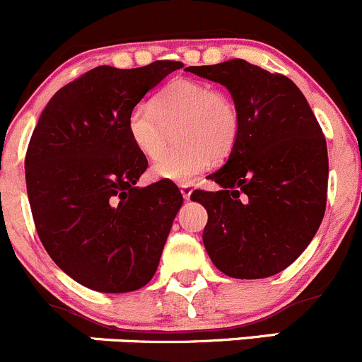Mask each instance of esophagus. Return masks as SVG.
I'll return each instance as SVG.
<instances>
[{"mask_svg":"<svg viewBox=\"0 0 362 362\" xmlns=\"http://www.w3.org/2000/svg\"><path fill=\"white\" fill-rule=\"evenodd\" d=\"M180 189H181V195H182V199L185 200H189V197H192V186L189 185H181L180 186Z\"/></svg>","mask_w":362,"mask_h":362,"instance_id":"esophagus-1","label":"esophagus"}]
</instances>
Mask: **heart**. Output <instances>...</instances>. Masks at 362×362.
<instances>
[{
  "mask_svg": "<svg viewBox=\"0 0 362 362\" xmlns=\"http://www.w3.org/2000/svg\"><path fill=\"white\" fill-rule=\"evenodd\" d=\"M176 126L182 148L158 157L151 165V176L188 185L209 169L214 156L223 158L234 149L239 135L238 109L211 84L176 78L158 91L153 105L141 102L128 114L132 142L148 158H156Z\"/></svg>",
  "mask_w": 362,
  "mask_h": 362,
  "instance_id": "b5f03b06",
  "label": "heart"
}]
</instances>
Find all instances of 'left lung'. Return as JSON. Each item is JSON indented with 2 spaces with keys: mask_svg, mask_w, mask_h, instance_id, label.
<instances>
[{
  "mask_svg": "<svg viewBox=\"0 0 362 362\" xmlns=\"http://www.w3.org/2000/svg\"><path fill=\"white\" fill-rule=\"evenodd\" d=\"M230 91L239 135L228 160L195 189L207 211L202 241L227 276L259 280L291 266L317 234L327 200L324 134L298 86L245 59L189 66Z\"/></svg>",
  "mask_w": 362,
  "mask_h": 362,
  "instance_id": "8db88e82",
  "label": "left lung"
}]
</instances>
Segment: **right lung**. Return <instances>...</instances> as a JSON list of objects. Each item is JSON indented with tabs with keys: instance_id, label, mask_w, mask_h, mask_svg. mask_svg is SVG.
Listing matches in <instances>:
<instances>
[{
	"instance_id": "obj_1",
	"label": "right lung",
	"mask_w": 362,
	"mask_h": 362,
	"mask_svg": "<svg viewBox=\"0 0 362 362\" xmlns=\"http://www.w3.org/2000/svg\"><path fill=\"white\" fill-rule=\"evenodd\" d=\"M181 66L93 68L52 96L31 135L24 165L38 238L91 291H137L156 273L182 195L169 181L137 186L148 160L132 142L128 114Z\"/></svg>"
}]
</instances>
